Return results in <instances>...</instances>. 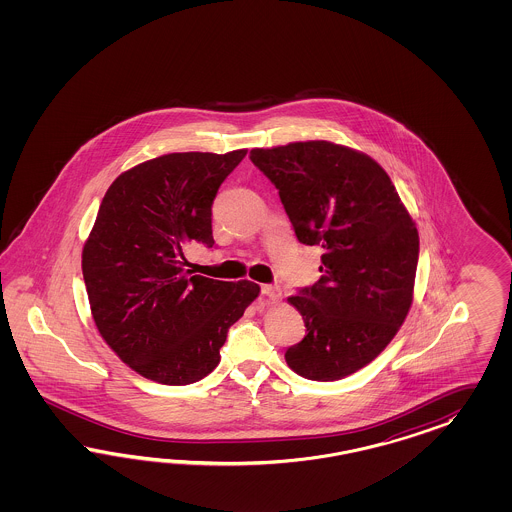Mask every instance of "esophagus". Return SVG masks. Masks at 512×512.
<instances>
[{"instance_id":"1","label":"esophagus","mask_w":512,"mask_h":512,"mask_svg":"<svg viewBox=\"0 0 512 512\" xmlns=\"http://www.w3.org/2000/svg\"><path fill=\"white\" fill-rule=\"evenodd\" d=\"M263 295L272 302H279L281 300V289L278 285H263Z\"/></svg>"}]
</instances>
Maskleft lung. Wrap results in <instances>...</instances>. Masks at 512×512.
I'll use <instances>...</instances> for the list:
<instances>
[{
    "instance_id": "1",
    "label": "left lung",
    "mask_w": 512,
    "mask_h": 512,
    "mask_svg": "<svg viewBox=\"0 0 512 512\" xmlns=\"http://www.w3.org/2000/svg\"><path fill=\"white\" fill-rule=\"evenodd\" d=\"M278 187L306 246H321V279L289 296L308 334L287 349L293 372L338 381L385 351L413 304L419 231L370 155L328 140L249 152Z\"/></svg>"
}]
</instances>
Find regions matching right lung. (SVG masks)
I'll list each match as a JSON object with an SVG mask.
<instances>
[{
    "instance_id": "obj_1",
    "label": "right lung",
    "mask_w": 512,
    "mask_h": 512,
    "mask_svg": "<svg viewBox=\"0 0 512 512\" xmlns=\"http://www.w3.org/2000/svg\"><path fill=\"white\" fill-rule=\"evenodd\" d=\"M248 150L144 161L110 184L82 249L101 338L131 370L189 385L219 364L227 332L259 296L253 281L191 276L184 248L214 246L212 202Z\"/></svg>"
}]
</instances>
